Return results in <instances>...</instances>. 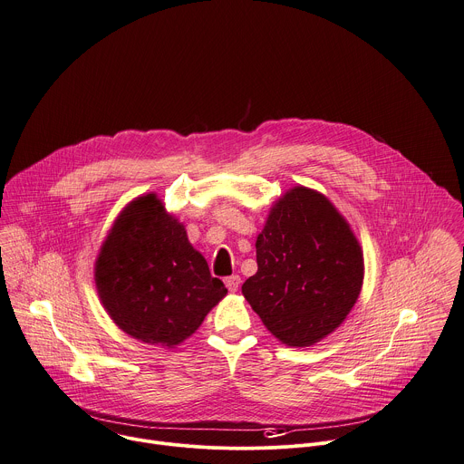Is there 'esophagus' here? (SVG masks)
I'll list each match as a JSON object with an SVG mask.
<instances>
[{"label":"esophagus","mask_w":464,"mask_h":464,"mask_svg":"<svg viewBox=\"0 0 464 464\" xmlns=\"http://www.w3.org/2000/svg\"><path fill=\"white\" fill-rule=\"evenodd\" d=\"M226 285L229 291H237L240 287V276L238 275H231L226 278Z\"/></svg>","instance_id":"obj_1"}]
</instances>
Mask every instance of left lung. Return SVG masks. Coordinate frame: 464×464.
<instances>
[{"label": "left lung", "mask_w": 464, "mask_h": 464, "mask_svg": "<svg viewBox=\"0 0 464 464\" xmlns=\"http://www.w3.org/2000/svg\"><path fill=\"white\" fill-rule=\"evenodd\" d=\"M256 273L242 293L287 346H312L346 319L362 285V251L346 220L317 191L280 198L256 238Z\"/></svg>", "instance_id": "8db88e82"}]
</instances>
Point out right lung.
Here are the masks:
<instances>
[{"instance_id": "obj_1", "label": "right lung", "mask_w": 464, "mask_h": 464, "mask_svg": "<svg viewBox=\"0 0 464 464\" xmlns=\"http://www.w3.org/2000/svg\"><path fill=\"white\" fill-rule=\"evenodd\" d=\"M94 276L105 310L125 334L169 348L195 334L227 293L154 195L140 197L118 217Z\"/></svg>"}]
</instances>
